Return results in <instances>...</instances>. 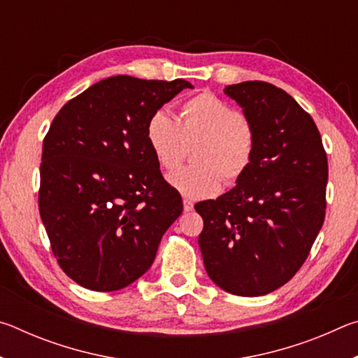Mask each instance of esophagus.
Returning <instances> with one entry per match:
<instances>
[{"mask_svg": "<svg viewBox=\"0 0 358 358\" xmlns=\"http://www.w3.org/2000/svg\"><path fill=\"white\" fill-rule=\"evenodd\" d=\"M183 208H185V211H192L194 203L189 201V199H185L183 201Z\"/></svg>", "mask_w": 358, "mask_h": 358, "instance_id": "1", "label": "esophagus"}]
</instances>
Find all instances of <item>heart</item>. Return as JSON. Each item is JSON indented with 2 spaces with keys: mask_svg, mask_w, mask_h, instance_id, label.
Wrapping results in <instances>:
<instances>
[{
  "mask_svg": "<svg viewBox=\"0 0 358 358\" xmlns=\"http://www.w3.org/2000/svg\"><path fill=\"white\" fill-rule=\"evenodd\" d=\"M147 141L157 164L164 171L177 167L187 151L197 145L194 162L169 173V183L189 199H205L221 189L222 175L229 183L250 169L256 136L251 124L227 102L211 93H201L180 107V123L164 110L153 113L147 123Z\"/></svg>",
  "mask_w": 358,
  "mask_h": 358,
  "instance_id": "b5f03b06",
  "label": "heart"
}]
</instances>
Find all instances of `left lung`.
Returning a JSON list of instances; mask_svg holds the SVG:
<instances>
[{
  "mask_svg": "<svg viewBox=\"0 0 358 358\" xmlns=\"http://www.w3.org/2000/svg\"><path fill=\"white\" fill-rule=\"evenodd\" d=\"M256 136L252 162L237 186L196 203L203 265L229 294L257 296L292 280L325 217L329 162L311 115L275 85H229Z\"/></svg>",
  "mask_w": 358,
  "mask_h": 358,
  "instance_id": "1",
  "label": "left lung"
}]
</instances>
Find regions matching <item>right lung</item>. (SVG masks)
Masks as SVG:
<instances>
[{"label": "right lung", "mask_w": 358, "mask_h": 358, "mask_svg": "<svg viewBox=\"0 0 358 358\" xmlns=\"http://www.w3.org/2000/svg\"><path fill=\"white\" fill-rule=\"evenodd\" d=\"M183 78L115 76L62 107L42 145L39 213L59 266L82 287L112 292L138 280L183 211L147 141V123Z\"/></svg>", "instance_id": "right-lung-1"}]
</instances>
